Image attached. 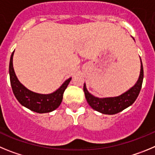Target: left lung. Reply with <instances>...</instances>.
Returning <instances> with one entry per match:
<instances>
[{"label":"left lung","instance_id":"left-lung-1","mask_svg":"<svg viewBox=\"0 0 155 155\" xmlns=\"http://www.w3.org/2000/svg\"><path fill=\"white\" fill-rule=\"evenodd\" d=\"M143 79V69L141 59H140V71L138 79L131 88H130L129 90L120 96L114 97H103V98L95 97L88 91L86 83H84V86H83V91H84L87 103L93 110L103 114L113 115V114L121 112L134 103L140 93Z\"/></svg>","mask_w":155,"mask_h":155}]
</instances>
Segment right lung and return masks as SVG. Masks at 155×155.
I'll return each instance as SVG.
<instances>
[{
	"instance_id": "right-lung-1",
	"label": "right lung",
	"mask_w": 155,
	"mask_h": 155,
	"mask_svg": "<svg viewBox=\"0 0 155 155\" xmlns=\"http://www.w3.org/2000/svg\"><path fill=\"white\" fill-rule=\"evenodd\" d=\"M14 52L11 55L9 63L10 81L12 85V90L15 97L18 102L30 110L38 114H45L55 110L60 106L62 101L64 91L70 83L72 77L69 78L64 82L60 87L57 89L53 93L48 94H41L33 92L20 83L13 67Z\"/></svg>"
}]
</instances>
